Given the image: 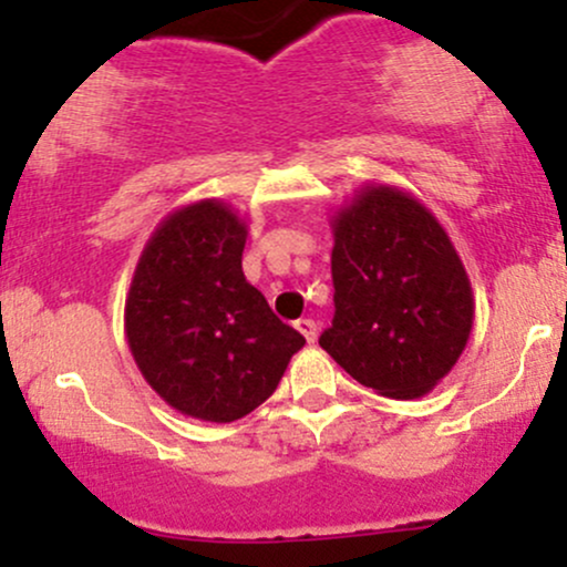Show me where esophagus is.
I'll return each instance as SVG.
<instances>
[{
  "label": "esophagus",
  "instance_id": "esophagus-1",
  "mask_svg": "<svg viewBox=\"0 0 567 567\" xmlns=\"http://www.w3.org/2000/svg\"><path fill=\"white\" fill-rule=\"evenodd\" d=\"M297 329H300V334L305 337V340H308V342H316V337H318V327H316L313 318H300V321H297Z\"/></svg>",
  "mask_w": 567,
  "mask_h": 567
}]
</instances>
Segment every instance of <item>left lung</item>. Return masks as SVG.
Listing matches in <instances>:
<instances>
[{
    "label": "left lung",
    "mask_w": 567,
    "mask_h": 567,
    "mask_svg": "<svg viewBox=\"0 0 567 567\" xmlns=\"http://www.w3.org/2000/svg\"><path fill=\"white\" fill-rule=\"evenodd\" d=\"M334 318L318 346L374 393L421 399L466 351L474 291L434 212L393 184H364L329 219Z\"/></svg>",
    "instance_id": "8db88e82"
}]
</instances>
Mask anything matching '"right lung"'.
I'll return each mask as SVG.
<instances>
[{
    "mask_svg": "<svg viewBox=\"0 0 567 567\" xmlns=\"http://www.w3.org/2000/svg\"><path fill=\"white\" fill-rule=\"evenodd\" d=\"M249 225L230 203L171 212L125 295V340L146 385L182 415L233 423L267 402L305 346L246 281Z\"/></svg>",
    "mask_w": 567,
    "mask_h": 567,
    "instance_id": "obj_1",
    "label": "right lung"
}]
</instances>
